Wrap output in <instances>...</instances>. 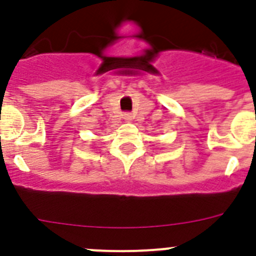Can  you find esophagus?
Masks as SVG:
<instances>
[{"label": "esophagus", "instance_id": "34e87169", "mask_svg": "<svg viewBox=\"0 0 256 256\" xmlns=\"http://www.w3.org/2000/svg\"><path fill=\"white\" fill-rule=\"evenodd\" d=\"M124 119H126V122L132 120V114H130V112H126V114H124Z\"/></svg>", "mask_w": 256, "mask_h": 256}]
</instances>
